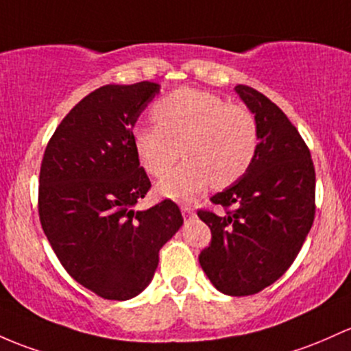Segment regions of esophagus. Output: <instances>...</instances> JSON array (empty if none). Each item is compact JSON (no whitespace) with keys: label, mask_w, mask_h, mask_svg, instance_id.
I'll use <instances>...</instances> for the list:
<instances>
[{"label":"esophagus","mask_w":351,"mask_h":351,"mask_svg":"<svg viewBox=\"0 0 351 351\" xmlns=\"http://www.w3.org/2000/svg\"><path fill=\"white\" fill-rule=\"evenodd\" d=\"M182 213H183V217L184 218H191L195 215V210L191 206H188V205H183L182 206Z\"/></svg>","instance_id":"1"}]
</instances>
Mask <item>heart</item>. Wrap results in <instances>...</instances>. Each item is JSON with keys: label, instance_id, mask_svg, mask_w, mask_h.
Here are the masks:
<instances>
[{"label": "heart", "instance_id": "b5f03b06", "mask_svg": "<svg viewBox=\"0 0 351 351\" xmlns=\"http://www.w3.org/2000/svg\"><path fill=\"white\" fill-rule=\"evenodd\" d=\"M156 125L133 130L138 160L152 176H163L179 156L187 160L158 183L168 198L190 199L210 186L243 178L255 161L260 134L255 114L240 103L196 88H178L152 110Z\"/></svg>", "mask_w": 351, "mask_h": 351}]
</instances>
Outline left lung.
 Listing matches in <instances>:
<instances>
[{
  "label": "left lung",
  "instance_id": "1",
  "mask_svg": "<svg viewBox=\"0 0 351 351\" xmlns=\"http://www.w3.org/2000/svg\"><path fill=\"white\" fill-rule=\"evenodd\" d=\"M237 93L255 113L260 146L243 178L211 196L225 215L198 210L211 230L203 271L225 295H255L291 267L315 219V167L287 114L246 84Z\"/></svg>",
  "mask_w": 351,
  "mask_h": 351
}]
</instances>
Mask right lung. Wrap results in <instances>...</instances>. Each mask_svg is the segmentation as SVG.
I'll use <instances>...</instances> for the list:
<instances>
[{"instance_id":"obj_1","label":"right lung","mask_w":351,"mask_h":351,"mask_svg":"<svg viewBox=\"0 0 351 351\" xmlns=\"http://www.w3.org/2000/svg\"><path fill=\"white\" fill-rule=\"evenodd\" d=\"M158 91L149 82L91 91L58 125L41 161L38 213L46 238L69 275L105 300L141 293L161 246L183 225L171 199L133 210L152 188L133 126Z\"/></svg>"}]
</instances>
